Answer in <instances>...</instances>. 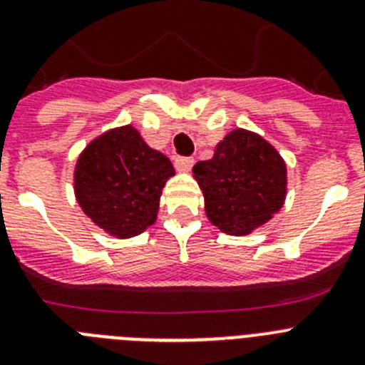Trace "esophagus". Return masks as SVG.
Returning <instances> with one entry per match:
<instances>
[{
	"label": "esophagus",
	"mask_w": 365,
	"mask_h": 365,
	"mask_svg": "<svg viewBox=\"0 0 365 365\" xmlns=\"http://www.w3.org/2000/svg\"><path fill=\"white\" fill-rule=\"evenodd\" d=\"M193 166L192 157H175V168L179 172H190Z\"/></svg>",
	"instance_id": "esophagus-1"
}]
</instances>
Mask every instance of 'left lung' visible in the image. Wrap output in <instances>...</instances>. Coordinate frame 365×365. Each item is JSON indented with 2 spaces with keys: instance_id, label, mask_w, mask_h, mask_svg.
<instances>
[{
  "instance_id": "1",
  "label": "left lung",
  "mask_w": 365,
  "mask_h": 365,
  "mask_svg": "<svg viewBox=\"0 0 365 365\" xmlns=\"http://www.w3.org/2000/svg\"><path fill=\"white\" fill-rule=\"evenodd\" d=\"M193 177L206 217L225 234H250L285 202V160L265 138L241 128L222 138L210 160L193 166Z\"/></svg>"
}]
</instances>
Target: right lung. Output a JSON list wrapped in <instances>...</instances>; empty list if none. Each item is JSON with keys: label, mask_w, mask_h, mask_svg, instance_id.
I'll list each match as a JSON object with an SVG mask.
<instances>
[{"label": "right lung", "mask_w": 365, "mask_h": 365, "mask_svg": "<svg viewBox=\"0 0 365 365\" xmlns=\"http://www.w3.org/2000/svg\"><path fill=\"white\" fill-rule=\"evenodd\" d=\"M172 175L175 170L166 155L148 146L133 125H122L96 137L80 153L74 195L96 227L128 240L153 225Z\"/></svg>", "instance_id": "right-lung-1"}]
</instances>
